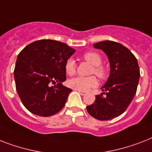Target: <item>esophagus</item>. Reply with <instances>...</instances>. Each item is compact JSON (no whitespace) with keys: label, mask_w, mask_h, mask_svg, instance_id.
Instances as JSON below:
<instances>
[{"label":"esophagus","mask_w":152,"mask_h":152,"mask_svg":"<svg viewBox=\"0 0 152 152\" xmlns=\"http://www.w3.org/2000/svg\"><path fill=\"white\" fill-rule=\"evenodd\" d=\"M78 92L80 93V94L81 95H86V92H84V91H78Z\"/></svg>","instance_id":"34e87169"}]
</instances>
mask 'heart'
<instances>
[{"instance_id":"b5f03b06","label":"heart","mask_w":152,"mask_h":152,"mask_svg":"<svg viewBox=\"0 0 152 152\" xmlns=\"http://www.w3.org/2000/svg\"><path fill=\"white\" fill-rule=\"evenodd\" d=\"M83 58L86 61H88V63H90L91 65L94 66L93 69L91 70V73L95 74V76L99 77L100 80H105L107 77V75H108L107 69L101 65L102 59L98 53H86L83 54ZM65 71L69 76H72L76 73V64L74 60L69 59L65 63ZM68 83H69V87H71L75 90L86 91L89 90L90 88L96 87L98 82L95 76H88V77L77 76V77L69 80Z\"/></svg>"}]
</instances>
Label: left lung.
Returning <instances> with one entry per match:
<instances>
[{
  "mask_svg": "<svg viewBox=\"0 0 152 152\" xmlns=\"http://www.w3.org/2000/svg\"><path fill=\"white\" fill-rule=\"evenodd\" d=\"M94 47L108 57L110 73L101 88L103 92L95 96V102L87 106V110L95 119L111 120L122 114L133 99L139 83V64L132 52L118 42H99Z\"/></svg>",
  "mask_w": 152,
  "mask_h": 152,
  "instance_id": "obj_1",
  "label": "left lung"
}]
</instances>
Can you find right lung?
<instances>
[{"label": "right lung", "mask_w": 152, "mask_h": 152, "mask_svg": "<svg viewBox=\"0 0 152 152\" xmlns=\"http://www.w3.org/2000/svg\"><path fill=\"white\" fill-rule=\"evenodd\" d=\"M75 51L61 42L42 39L19 53L14 69L15 88L31 113L50 117L64 107L72 91L62 85L66 80L65 63Z\"/></svg>", "instance_id": "1"}]
</instances>
